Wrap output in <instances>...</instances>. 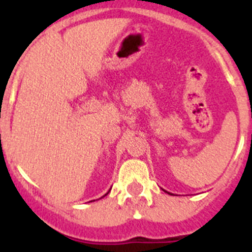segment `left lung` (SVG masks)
Instances as JSON below:
<instances>
[{
  "mask_svg": "<svg viewBox=\"0 0 252 252\" xmlns=\"http://www.w3.org/2000/svg\"><path fill=\"white\" fill-rule=\"evenodd\" d=\"M165 192H166V190H165ZM166 193H169V192H166ZM169 194H170V193H169Z\"/></svg>",
  "mask_w": 252,
  "mask_h": 252,
  "instance_id": "1",
  "label": "left lung"
}]
</instances>
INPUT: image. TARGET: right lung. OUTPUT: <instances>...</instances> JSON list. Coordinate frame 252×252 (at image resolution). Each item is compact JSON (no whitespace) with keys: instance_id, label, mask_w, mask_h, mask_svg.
<instances>
[{"instance_id":"1","label":"right lung","mask_w":252,"mask_h":252,"mask_svg":"<svg viewBox=\"0 0 252 252\" xmlns=\"http://www.w3.org/2000/svg\"><path fill=\"white\" fill-rule=\"evenodd\" d=\"M108 192H110V190H108ZM108 192H107V193H106V194H104V195H107V194H108ZM104 195H103V197H104Z\"/></svg>"}]
</instances>
